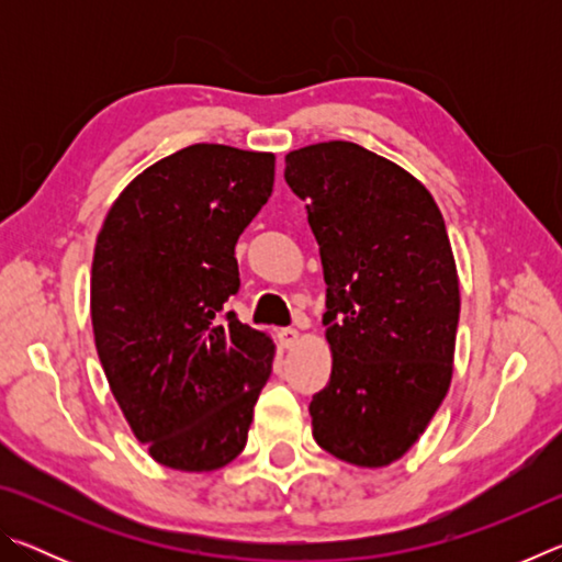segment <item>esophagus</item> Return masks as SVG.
<instances>
[{"mask_svg": "<svg viewBox=\"0 0 562 562\" xmlns=\"http://www.w3.org/2000/svg\"><path fill=\"white\" fill-rule=\"evenodd\" d=\"M278 339H280V345H282L284 349H290V347L297 345L300 331L294 329V327H282V329H278Z\"/></svg>", "mask_w": 562, "mask_h": 562, "instance_id": "34e87169", "label": "esophagus"}]
</instances>
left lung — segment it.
Segmentation results:
<instances>
[{"label":"left lung","mask_w":562,"mask_h":562,"mask_svg":"<svg viewBox=\"0 0 562 562\" xmlns=\"http://www.w3.org/2000/svg\"><path fill=\"white\" fill-rule=\"evenodd\" d=\"M284 180L327 282L331 376L310 402L312 436L347 463L389 465L451 384L461 297L443 215L414 176L349 140L292 150Z\"/></svg>","instance_id":"obj_1"}]
</instances>
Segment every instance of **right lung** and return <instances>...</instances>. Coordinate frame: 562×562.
I'll use <instances>...</instances> for the list:
<instances>
[{"instance_id":"right-lung-1","label":"right lung","mask_w":562,"mask_h":562,"mask_svg":"<svg viewBox=\"0 0 562 562\" xmlns=\"http://www.w3.org/2000/svg\"><path fill=\"white\" fill-rule=\"evenodd\" d=\"M274 183V156L195 144L136 176L91 265V322L123 416L158 463L215 471L245 449L272 339L225 302L235 245Z\"/></svg>"}]
</instances>
